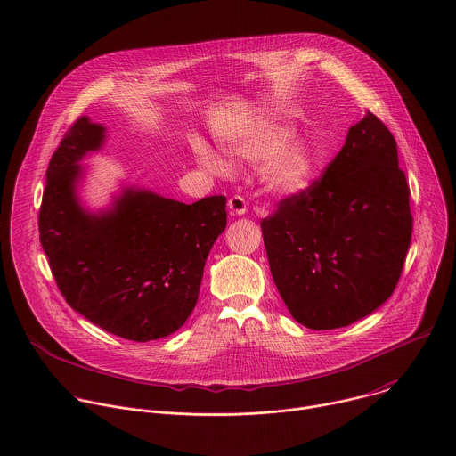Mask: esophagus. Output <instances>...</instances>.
<instances>
[{"label":"esophagus","instance_id":"1","mask_svg":"<svg viewBox=\"0 0 456 456\" xmlns=\"http://www.w3.org/2000/svg\"><path fill=\"white\" fill-rule=\"evenodd\" d=\"M229 213L232 216H241L247 213V202L240 194H234L232 199H229Z\"/></svg>","mask_w":456,"mask_h":456}]
</instances>
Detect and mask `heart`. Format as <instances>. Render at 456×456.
I'll list each match as a JSON object with an SVG mask.
<instances>
[{
    "mask_svg": "<svg viewBox=\"0 0 456 456\" xmlns=\"http://www.w3.org/2000/svg\"><path fill=\"white\" fill-rule=\"evenodd\" d=\"M292 129L280 124H262L232 139L227 146L231 157L245 162L267 160L262 178L265 185L280 194H296L308 187L314 175V155L303 142H290ZM199 162L215 175H227L229 164L208 144H194Z\"/></svg>",
    "mask_w": 456,
    "mask_h": 456,
    "instance_id": "obj_1",
    "label": "heart"
}]
</instances>
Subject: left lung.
Wrapping results in <instances>:
<instances>
[{"mask_svg": "<svg viewBox=\"0 0 456 456\" xmlns=\"http://www.w3.org/2000/svg\"><path fill=\"white\" fill-rule=\"evenodd\" d=\"M411 231L397 142L371 111L317 180L262 220L280 296L312 330L348 327L392 296Z\"/></svg>", "mask_w": 456, "mask_h": 456, "instance_id": "8db88e82", "label": "left lung"}]
</instances>
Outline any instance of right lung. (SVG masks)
<instances>
[{
    "instance_id": "right-lung-1",
    "label": "right lung",
    "mask_w": 456,
    "mask_h": 456,
    "mask_svg": "<svg viewBox=\"0 0 456 456\" xmlns=\"http://www.w3.org/2000/svg\"><path fill=\"white\" fill-rule=\"evenodd\" d=\"M104 126L77 118L53 151L39 209V240L67 303L102 330L137 343L166 338L199 301L206 259L227 225L225 197L182 204L126 187L110 209L77 197L79 160Z\"/></svg>"
}]
</instances>
